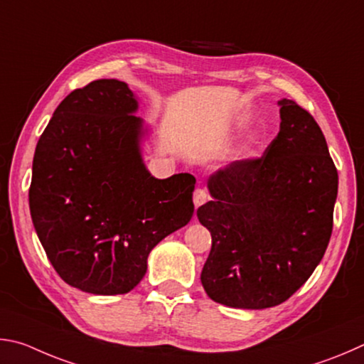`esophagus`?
<instances>
[{"label": "esophagus", "instance_id": "obj_1", "mask_svg": "<svg viewBox=\"0 0 364 364\" xmlns=\"http://www.w3.org/2000/svg\"><path fill=\"white\" fill-rule=\"evenodd\" d=\"M209 195L205 188H196L195 193H193V203H195V208H198L201 205H205V203L208 201Z\"/></svg>", "mask_w": 364, "mask_h": 364}]
</instances>
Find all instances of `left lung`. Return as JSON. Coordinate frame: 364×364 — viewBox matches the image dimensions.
<instances>
[{"label": "left lung", "mask_w": 364, "mask_h": 364, "mask_svg": "<svg viewBox=\"0 0 364 364\" xmlns=\"http://www.w3.org/2000/svg\"><path fill=\"white\" fill-rule=\"evenodd\" d=\"M278 136L259 158L208 178L213 201L196 215L213 237L201 284L233 309L283 304L321 262L333 233L337 169L311 114L278 102Z\"/></svg>", "instance_id": "obj_1"}]
</instances>
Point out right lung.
I'll list each match as a JSON object with an SVG mask.
<instances>
[{"label":"right lung","instance_id":"obj_1","mask_svg":"<svg viewBox=\"0 0 364 364\" xmlns=\"http://www.w3.org/2000/svg\"><path fill=\"white\" fill-rule=\"evenodd\" d=\"M126 82L95 80L63 99L38 140L28 192L38 238L67 284L126 294L159 241L192 219L195 177L155 178Z\"/></svg>","mask_w":364,"mask_h":364}]
</instances>
